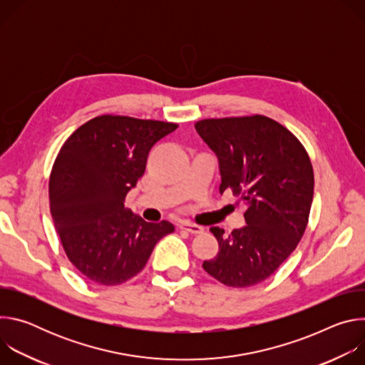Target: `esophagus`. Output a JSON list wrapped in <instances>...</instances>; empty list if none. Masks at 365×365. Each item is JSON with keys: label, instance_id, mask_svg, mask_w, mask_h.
I'll list each match as a JSON object with an SVG mask.
<instances>
[{"label": "esophagus", "instance_id": "34e87169", "mask_svg": "<svg viewBox=\"0 0 365 365\" xmlns=\"http://www.w3.org/2000/svg\"><path fill=\"white\" fill-rule=\"evenodd\" d=\"M180 230H185L190 234H202L203 232V228L200 225H196V224H190V222H183L180 224Z\"/></svg>", "mask_w": 365, "mask_h": 365}]
</instances>
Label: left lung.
Instances as JSON below:
<instances>
[{
    "mask_svg": "<svg viewBox=\"0 0 365 365\" xmlns=\"http://www.w3.org/2000/svg\"><path fill=\"white\" fill-rule=\"evenodd\" d=\"M195 128L218 158L220 192L231 189L247 206L242 228L230 235L211 228L220 251L202 267L230 287L262 283L306 230L315 186L309 155L286 127L264 115L206 118Z\"/></svg>",
    "mask_w": 365,
    "mask_h": 365,
    "instance_id": "left-lung-1",
    "label": "left lung"
}]
</instances>
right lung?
<instances>
[{
    "label": "right lung",
    "instance_id": "add662e5",
    "mask_svg": "<svg viewBox=\"0 0 365 365\" xmlns=\"http://www.w3.org/2000/svg\"><path fill=\"white\" fill-rule=\"evenodd\" d=\"M175 123L99 115L62 145L48 180L50 212L69 262L88 280L121 284L138 274L154 245L175 231L124 206L144 175L151 147Z\"/></svg>",
    "mask_w": 365,
    "mask_h": 365
}]
</instances>
